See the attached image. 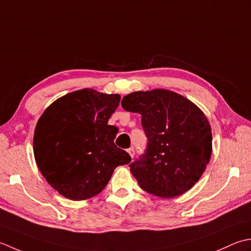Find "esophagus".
I'll use <instances>...</instances> for the list:
<instances>
[{"label":"esophagus","mask_w":251,"mask_h":251,"mask_svg":"<svg viewBox=\"0 0 251 251\" xmlns=\"http://www.w3.org/2000/svg\"><path fill=\"white\" fill-rule=\"evenodd\" d=\"M127 152H129L130 154V156L133 158L134 157V155H135V151H134V147H130L129 150H127Z\"/></svg>","instance_id":"esophagus-1"}]
</instances>
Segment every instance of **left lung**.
Wrapping results in <instances>:
<instances>
[{
	"instance_id": "obj_1",
	"label": "left lung",
	"mask_w": 251,
	"mask_h": 251,
	"mask_svg": "<svg viewBox=\"0 0 251 251\" xmlns=\"http://www.w3.org/2000/svg\"><path fill=\"white\" fill-rule=\"evenodd\" d=\"M121 105L142 116L147 145L129 167L143 190L172 198L195 185L212 151L211 127L203 112L182 95L161 89L127 94Z\"/></svg>"
}]
</instances>
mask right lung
<instances>
[{"label": "right lung", "mask_w": 251, "mask_h": 251, "mask_svg": "<svg viewBox=\"0 0 251 251\" xmlns=\"http://www.w3.org/2000/svg\"><path fill=\"white\" fill-rule=\"evenodd\" d=\"M119 101L118 94L83 89L55 100L40 117L33 137L35 161L50 185L66 198L97 195L115 169L131 161L115 144L117 127L108 125Z\"/></svg>", "instance_id": "add662e5"}]
</instances>
